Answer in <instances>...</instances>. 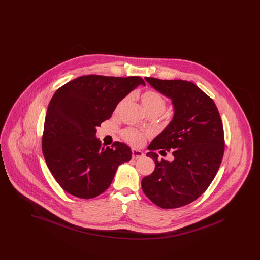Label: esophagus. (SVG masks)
Segmentation results:
<instances>
[{
  "label": "esophagus",
  "instance_id": "1",
  "mask_svg": "<svg viewBox=\"0 0 260 260\" xmlns=\"http://www.w3.org/2000/svg\"><path fill=\"white\" fill-rule=\"evenodd\" d=\"M132 153H133V159H139L144 156V154L140 150H137V149H133Z\"/></svg>",
  "mask_w": 260,
  "mask_h": 260
}]
</instances>
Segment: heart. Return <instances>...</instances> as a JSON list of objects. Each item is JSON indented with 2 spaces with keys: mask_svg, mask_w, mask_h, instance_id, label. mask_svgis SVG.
Wrapping results in <instances>:
<instances>
[{
  "mask_svg": "<svg viewBox=\"0 0 260 260\" xmlns=\"http://www.w3.org/2000/svg\"><path fill=\"white\" fill-rule=\"evenodd\" d=\"M139 99H140L143 108L145 109V111L148 113L149 115L156 114V115L160 116L167 107V100L160 92H158L156 90H152V89L145 90L139 95ZM126 102H127V99H122L116 107V112L120 111L126 104ZM123 137L125 141H127L128 143L136 145V146L141 145L145 138L143 134L139 133L138 131L134 129V128L125 129L123 133Z\"/></svg>",
  "mask_w": 260,
  "mask_h": 260,
  "instance_id": "heart-1",
  "label": "heart"
}]
</instances>
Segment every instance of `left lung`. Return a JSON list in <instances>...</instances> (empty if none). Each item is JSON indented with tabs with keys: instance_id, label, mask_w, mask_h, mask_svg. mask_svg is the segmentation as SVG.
I'll use <instances>...</instances> for the list:
<instances>
[{
	"instance_id": "1",
	"label": "left lung",
	"mask_w": 260,
	"mask_h": 260,
	"mask_svg": "<svg viewBox=\"0 0 260 260\" xmlns=\"http://www.w3.org/2000/svg\"><path fill=\"white\" fill-rule=\"evenodd\" d=\"M157 91L171 99L173 120L156 136L146 156L154 172L141 181L144 194L162 209H175L198 199L215 177L224 154V133L213 100L191 82L145 78ZM172 150L173 162L157 160Z\"/></svg>"
}]
</instances>
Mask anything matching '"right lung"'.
Listing matches in <instances>:
<instances>
[{"label": "right lung", "mask_w": 260, "mask_h": 260, "mask_svg": "<svg viewBox=\"0 0 260 260\" xmlns=\"http://www.w3.org/2000/svg\"><path fill=\"white\" fill-rule=\"evenodd\" d=\"M139 77L82 76L59 87L50 99L42 149L50 173L67 193L91 199L111 185L117 169L131 161L123 142L102 147L96 127L110 119L118 103L137 86Z\"/></svg>", "instance_id": "obj_1"}]
</instances>
